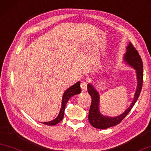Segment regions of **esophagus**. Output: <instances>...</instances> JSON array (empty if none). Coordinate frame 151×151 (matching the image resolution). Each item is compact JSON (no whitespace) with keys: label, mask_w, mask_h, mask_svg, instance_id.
Segmentation results:
<instances>
[{"label":"esophagus","mask_w":151,"mask_h":151,"mask_svg":"<svg viewBox=\"0 0 151 151\" xmlns=\"http://www.w3.org/2000/svg\"><path fill=\"white\" fill-rule=\"evenodd\" d=\"M81 88L82 89L83 91H86L87 90V83L85 81H82L81 83Z\"/></svg>","instance_id":"esophagus-1"}]
</instances>
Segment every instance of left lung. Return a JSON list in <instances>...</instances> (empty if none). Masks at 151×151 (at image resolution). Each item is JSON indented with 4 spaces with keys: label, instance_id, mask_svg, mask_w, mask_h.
Instances as JSON below:
<instances>
[{
    "label": "left lung",
    "instance_id": "obj_1",
    "mask_svg": "<svg viewBox=\"0 0 151 151\" xmlns=\"http://www.w3.org/2000/svg\"><path fill=\"white\" fill-rule=\"evenodd\" d=\"M126 54L124 56V60L131 66L134 68L136 70L138 79V87L134 95V99L132 102L131 106L126 109V111L121 114L120 116H117L116 118H109V117L103 116L99 111V93L91 85L88 84L87 89L88 94L91 97V104L88 113V121L90 124L95 128L98 129H106L111 126H116L123 120L124 118L127 116L130 110L134 106L135 103L137 101L140 93L142 87L143 83V64L141 57L138 52L134 47L133 44L130 42L127 47Z\"/></svg>",
    "mask_w": 151,
    "mask_h": 151
}]
</instances>
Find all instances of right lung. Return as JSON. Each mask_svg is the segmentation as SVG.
I'll list each match as a JSON object with an SVG mask.
<instances>
[{
    "instance_id": "add662e5",
    "label": "right lung",
    "mask_w": 151,
    "mask_h": 151,
    "mask_svg": "<svg viewBox=\"0 0 151 151\" xmlns=\"http://www.w3.org/2000/svg\"><path fill=\"white\" fill-rule=\"evenodd\" d=\"M81 92V89L80 87V82L76 83V84L72 86L70 88H68L67 89L63 97V102H62V107L60 109V113L58 116L57 118L52 120L51 122H43V124H45V125L48 126H54L56 125V124H58L60 122L62 119L64 118V109H65V106L68 102V99L70 98L73 96V95H75L76 94H79Z\"/></svg>"
}]
</instances>
